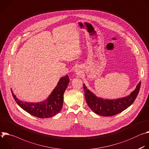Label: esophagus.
Masks as SVG:
<instances>
[{
    "label": "esophagus",
    "mask_w": 149,
    "mask_h": 149,
    "mask_svg": "<svg viewBox=\"0 0 149 149\" xmlns=\"http://www.w3.org/2000/svg\"><path fill=\"white\" fill-rule=\"evenodd\" d=\"M76 73H77V74H79L80 73V69H79V68H77V69H76Z\"/></svg>",
    "instance_id": "esophagus-1"
}]
</instances>
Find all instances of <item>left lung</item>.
Listing matches in <instances>:
<instances>
[{"label": "left lung", "instance_id": "left-lung-1", "mask_svg": "<svg viewBox=\"0 0 149 149\" xmlns=\"http://www.w3.org/2000/svg\"><path fill=\"white\" fill-rule=\"evenodd\" d=\"M141 81L129 95L115 100H107L96 96L84 84L85 97L89 107L95 113L104 117H110L119 113L133 104L139 92Z\"/></svg>", "mask_w": 149, "mask_h": 149}]
</instances>
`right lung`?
Returning <instances> with one entry per match:
<instances>
[{
  "mask_svg": "<svg viewBox=\"0 0 149 149\" xmlns=\"http://www.w3.org/2000/svg\"><path fill=\"white\" fill-rule=\"evenodd\" d=\"M69 81L70 79L68 75L61 77L47 100L40 102L23 101L16 97L12 91V93L18 105L29 114L41 118H49L54 116L61 111L63 105V95Z\"/></svg>",
  "mask_w": 149,
  "mask_h": 149,
  "instance_id": "right-lung-1",
  "label": "right lung"
}]
</instances>
